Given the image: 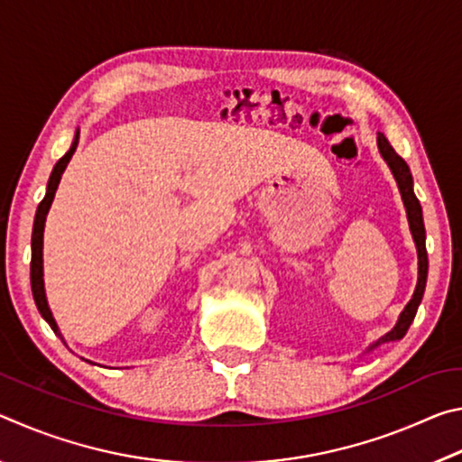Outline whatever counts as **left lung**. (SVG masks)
<instances>
[{
    "mask_svg": "<svg viewBox=\"0 0 462 462\" xmlns=\"http://www.w3.org/2000/svg\"><path fill=\"white\" fill-rule=\"evenodd\" d=\"M377 144H379V151L383 154V159L387 161V165L393 171V177L397 185H400V191H402V199L405 203V209H408V220H410V228L413 234V240H416V246H418V285H416V291H413V297L410 300L408 306L402 311L400 316V322L395 324V328L391 332H387L385 336L379 342H374L371 348L379 346L381 342H389V340H400L408 332V328L411 326L413 318H416V311L418 306L421 301V295H424V289H426V279H428V253H426V228H424V217H421V206L416 198V193H413V179L410 173V167L408 162H405L400 154L393 151V146L389 144V140L381 134H377Z\"/></svg>",
    "mask_w": 462,
    "mask_h": 462,
    "instance_id": "obj_1",
    "label": "left lung"
}]
</instances>
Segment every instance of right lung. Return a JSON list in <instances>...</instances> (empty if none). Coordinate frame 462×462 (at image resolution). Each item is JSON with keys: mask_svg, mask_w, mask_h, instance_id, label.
<instances>
[{"mask_svg": "<svg viewBox=\"0 0 462 462\" xmlns=\"http://www.w3.org/2000/svg\"><path fill=\"white\" fill-rule=\"evenodd\" d=\"M77 144H79V132H77V136L73 140L71 148H69V152L62 156V159L54 165L51 179H49V185H46V195L44 199L41 201V206L36 209V216H34V228H32V261H30V283H32V295H34V301H36V308L41 311L42 318L46 322L51 324V328L54 330V334H59V326L54 322L52 318V311L49 308V303H46V295H44V279H42V234H44V222H46V214H49L51 209V203L54 199V191H57L59 181H60V175L62 171L67 169L69 161H71V156L75 152Z\"/></svg>", "mask_w": 462, "mask_h": 462, "instance_id": "add662e5", "label": "right lung"}]
</instances>
